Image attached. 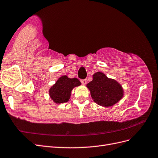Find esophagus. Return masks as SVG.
<instances>
[{
	"instance_id": "esophagus-1",
	"label": "esophagus",
	"mask_w": 158,
	"mask_h": 158,
	"mask_svg": "<svg viewBox=\"0 0 158 158\" xmlns=\"http://www.w3.org/2000/svg\"><path fill=\"white\" fill-rule=\"evenodd\" d=\"M80 81H81V83L83 85H85L87 84V81H88V80H87L86 79H85V80H81Z\"/></svg>"
}]
</instances>
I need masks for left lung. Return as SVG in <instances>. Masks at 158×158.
<instances>
[{"label": "left lung", "instance_id": "1", "mask_svg": "<svg viewBox=\"0 0 158 158\" xmlns=\"http://www.w3.org/2000/svg\"><path fill=\"white\" fill-rule=\"evenodd\" d=\"M90 91L91 98L97 105L110 107L120 101L123 95L121 84L114 79L108 78L101 72L93 75V80L86 85Z\"/></svg>", "mask_w": 158, "mask_h": 158}]
</instances>
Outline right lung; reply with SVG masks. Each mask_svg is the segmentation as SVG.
<instances>
[{
    "label": "right lung",
    "instance_id": "1",
    "mask_svg": "<svg viewBox=\"0 0 158 158\" xmlns=\"http://www.w3.org/2000/svg\"><path fill=\"white\" fill-rule=\"evenodd\" d=\"M80 85L78 79L70 78L67 75H64L59 77L49 89V95L56 104L66 102L69 101L73 89Z\"/></svg>",
    "mask_w": 158,
    "mask_h": 158
}]
</instances>
